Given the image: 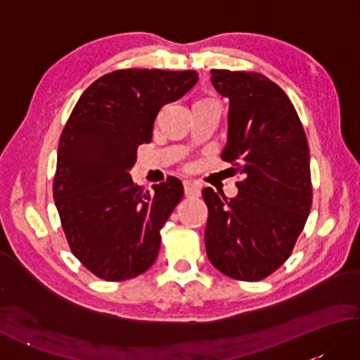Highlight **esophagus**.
<instances>
[{
	"mask_svg": "<svg viewBox=\"0 0 360 360\" xmlns=\"http://www.w3.org/2000/svg\"><path fill=\"white\" fill-rule=\"evenodd\" d=\"M184 192L187 198H198L201 195V187L196 182H184Z\"/></svg>",
	"mask_w": 360,
	"mask_h": 360,
	"instance_id": "1",
	"label": "esophagus"
}]
</instances>
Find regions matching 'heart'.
I'll use <instances>...</instances> for the list:
<instances>
[{"instance_id":"heart-1","label":"heart","mask_w":360,"mask_h":360,"mask_svg":"<svg viewBox=\"0 0 360 360\" xmlns=\"http://www.w3.org/2000/svg\"><path fill=\"white\" fill-rule=\"evenodd\" d=\"M201 101H213V98H201Z\"/></svg>"}]
</instances>
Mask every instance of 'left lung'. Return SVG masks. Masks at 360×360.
I'll use <instances>...</instances> for the list:
<instances>
[{
    "mask_svg": "<svg viewBox=\"0 0 360 360\" xmlns=\"http://www.w3.org/2000/svg\"><path fill=\"white\" fill-rule=\"evenodd\" d=\"M212 85L231 101L221 159L244 179L227 200L202 190L209 209L205 250L219 272L258 281L286 262L312 204L309 147L285 91L259 72L212 70Z\"/></svg>",
    "mask_w": 360,
    "mask_h": 360,
    "instance_id": "8db88e82",
    "label": "left lung"
}]
</instances>
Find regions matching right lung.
<instances>
[{
  "mask_svg": "<svg viewBox=\"0 0 360 360\" xmlns=\"http://www.w3.org/2000/svg\"><path fill=\"white\" fill-rule=\"evenodd\" d=\"M198 82L196 71L117 70L91 83L60 136L53 201L74 257L105 281H124L150 269L160 229L184 196L179 179L133 182L136 150L148 143L165 103Z\"/></svg>",
  "mask_w": 360,
  "mask_h": 360,
  "instance_id": "1",
  "label": "right lung"
}]
</instances>
